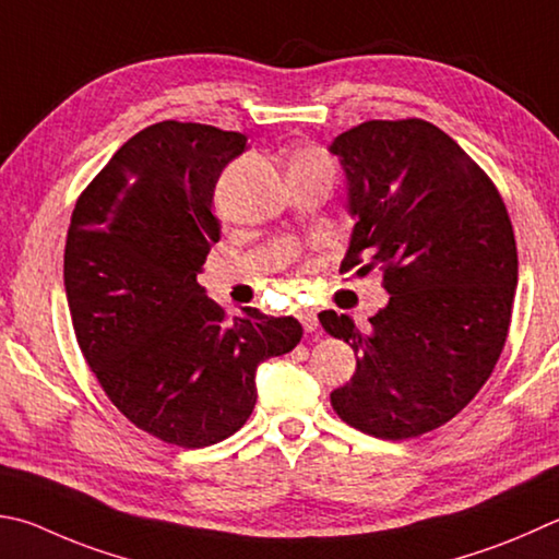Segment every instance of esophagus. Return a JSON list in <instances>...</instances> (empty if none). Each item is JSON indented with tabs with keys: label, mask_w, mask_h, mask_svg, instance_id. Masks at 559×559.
I'll return each mask as SVG.
<instances>
[{
	"label": "esophagus",
	"mask_w": 559,
	"mask_h": 559,
	"mask_svg": "<svg viewBox=\"0 0 559 559\" xmlns=\"http://www.w3.org/2000/svg\"><path fill=\"white\" fill-rule=\"evenodd\" d=\"M298 320L302 322V328H306V332H318V328H320L318 312H314L312 308H300L298 310Z\"/></svg>",
	"instance_id": "esophagus-1"
}]
</instances>
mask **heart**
I'll use <instances>...</instances> for the list:
<instances>
[{
    "mask_svg": "<svg viewBox=\"0 0 559 559\" xmlns=\"http://www.w3.org/2000/svg\"><path fill=\"white\" fill-rule=\"evenodd\" d=\"M302 158H324L322 154H318V151H310V154H306Z\"/></svg>",
    "mask_w": 559,
    "mask_h": 559,
    "instance_id": "heart-1",
    "label": "heart"
}]
</instances>
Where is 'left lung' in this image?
<instances>
[{
    "instance_id": "1",
    "label": "left lung",
    "mask_w": 559,
    "mask_h": 559,
    "mask_svg": "<svg viewBox=\"0 0 559 559\" xmlns=\"http://www.w3.org/2000/svg\"><path fill=\"white\" fill-rule=\"evenodd\" d=\"M330 154L354 219L342 269L367 251L359 271L379 266L391 296L364 330L349 314H318L357 354L332 408L373 438H418L452 420L501 357L519 286L509 212L489 176L430 121H364Z\"/></svg>"
}]
</instances>
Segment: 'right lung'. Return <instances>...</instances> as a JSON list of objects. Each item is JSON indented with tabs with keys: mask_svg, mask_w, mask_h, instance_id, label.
I'll return each mask as SVG.
<instances>
[{
	"mask_svg": "<svg viewBox=\"0 0 559 559\" xmlns=\"http://www.w3.org/2000/svg\"><path fill=\"white\" fill-rule=\"evenodd\" d=\"M245 146L207 124L146 127L90 182L68 229L63 281L85 361L121 415L188 450L235 435L257 405L259 364L302 337L296 318H225L198 283L222 229L215 186Z\"/></svg>",
	"mask_w": 559,
	"mask_h": 559,
	"instance_id": "add662e5",
	"label": "right lung"
}]
</instances>
